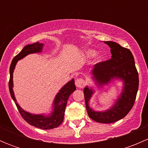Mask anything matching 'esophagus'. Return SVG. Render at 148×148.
<instances>
[{
  "mask_svg": "<svg viewBox=\"0 0 148 148\" xmlns=\"http://www.w3.org/2000/svg\"><path fill=\"white\" fill-rule=\"evenodd\" d=\"M75 84L78 88H82L85 84L84 80L82 79H77L75 82Z\"/></svg>",
  "mask_w": 148,
  "mask_h": 148,
  "instance_id": "esophagus-1",
  "label": "esophagus"
}]
</instances>
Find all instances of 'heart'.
<instances>
[{"label":"heart","instance_id":"b5f03b06","mask_svg":"<svg viewBox=\"0 0 148 148\" xmlns=\"http://www.w3.org/2000/svg\"><path fill=\"white\" fill-rule=\"evenodd\" d=\"M85 54H86V57H91V56H93L95 54V51L92 50V49H88V50L85 51ZM102 58V55L100 53H97L95 55V59L97 61L100 60Z\"/></svg>","mask_w":148,"mask_h":148}]
</instances>
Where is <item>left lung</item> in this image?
Listing matches in <instances>:
<instances>
[{
  "label": "left lung",
  "instance_id": "8db88e82",
  "mask_svg": "<svg viewBox=\"0 0 148 148\" xmlns=\"http://www.w3.org/2000/svg\"><path fill=\"white\" fill-rule=\"evenodd\" d=\"M104 42L111 49L112 57L110 60L94 66L92 77L100 87L114 79H120L124 84L122 92L114 105L104 112H96L89 107V102L94 94L93 89L86 86L84 95L86 111L92 120L100 123H112L125 117L133 107L138 90L139 77L133 55L129 49L113 41Z\"/></svg>",
  "mask_w": 148,
  "mask_h": 148
}]
</instances>
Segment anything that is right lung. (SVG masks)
<instances>
[{
    "label": "right lung",
    "instance_id": "add662e5",
    "mask_svg": "<svg viewBox=\"0 0 148 148\" xmlns=\"http://www.w3.org/2000/svg\"><path fill=\"white\" fill-rule=\"evenodd\" d=\"M43 46H44V44L38 42L29 44V45L24 46L21 51L13 58L11 64L10 66V80L8 82V86H9L10 96L16 103V107L23 120H26L31 125L35 126L36 127L43 130H50L57 127L63 122L67 100L70 95L72 94V92L76 90L74 79L66 84L56 95L53 103V112H51V114L48 116L44 115V114H31V113L23 110L16 102L13 89V73L18 61L23 59L30 53H40L42 51Z\"/></svg>",
    "mask_w": 148,
    "mask_h": 148
}]
</instances>
